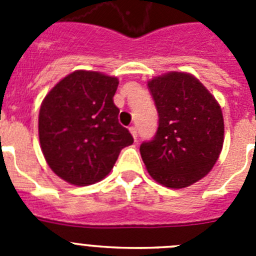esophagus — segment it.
Wrapping results in <instances>:
<instances>
[{"label":"esophagus","mask_w":256,"mask_h":256,"mask_svg":"<svg viewBox=\"0 0 256 256\" xmlns=\"http://www.w3.org/2000/svg\"><path fill=\"white\" fill-rule=\"evenodd\" d=\"M130 134L133 136V138L137 140V136H138V132H137V128H136V126H130Z\"/></svg>","instance_id":"obj_1"}]
</instances>
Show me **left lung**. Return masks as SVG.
<instances>
[{
	"mask_svg": "<svg viewBox=\"0 0 256 256\" xmlns=\"http://www.w3.org/2000/svg\"><path fill=\"white\" fill-rule=\"evenodd\" d=\"M159 114L151 141L140 146L151 177L169 188L191 186L205 177L223 148L220 106L188 73L170 72L148 83Z\"/></svg>",
	"mask_w": 256,
	"mask_h": 256,
	"instance_id": "1",
	"label": "left lung"
}]
</instances>
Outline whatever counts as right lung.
I'll list each match as a JSON object with an SVG mask.
<instances>
[{"mask_svg": "<svg viewBox=\"0 0 256 256\" xmlns=\"http://www.w3.org/2000/svg\"><path fill=\"white\" fill-rule=\"evenodd\" d=\"M119 82L98 72L76 70L52 88L38 118L40 148L54 173L76 186L105 178L122 148L133 144L118 120Z\"/></svg>", "mask_w": 256, "mask_h": 256, "instance_id": "obj_1", "label": "right lung"}]
</instances>
